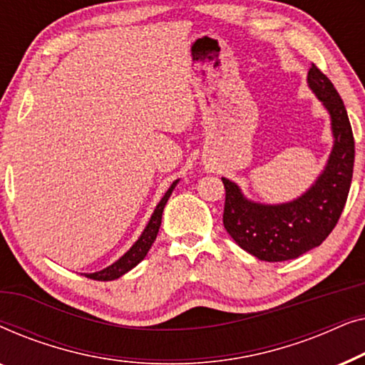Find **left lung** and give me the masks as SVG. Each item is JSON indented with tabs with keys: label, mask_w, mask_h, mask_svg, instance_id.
Here are the masks:
<instances>
[{
	"label": "left lung",
	"mask_w": 365,
	"mask_h": 365,
	"mask_svg": "<svg viewBox=\"0 0 365 365\" xmlns=\"http://www.w3.org/2000/svg\"><path fill=\"white\" fill-rule=\"evenodd\" d=\"M307 86L327 111L332 133V149L311 186L291 201L269 204L252 201L237 182L222 178L224 227L239 247L259 261H289L321 246L336 227L351 189L356 151L346 106L331 79L314 64Z\"/></svg>",
	"instance_id": "1"
}]
</instances>
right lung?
I'll list each match as a JSON object with an SVG mask.
<instances>
[{
    "instance_id": "1",
    "label": "right lung",
    "mask_w": 365,
    "mask_h": 365,
    "mask_svg": "<svg viewBox=\"0 0 365 365\" xmlns=\"http://www.w3.org/2000/svg\"><path fill=\"white\" fill-rule=\"evenodd\" d=\"M178 182H179V179H176V181L169 186L168 191L164 192V196L161 197V201L158 202L156 209H154L151 217H149L146 227L143 229L141 236L138 237V241L134 242L133 246L118 259L116 262H113L111 266L104 267V269H101V271H96V272H86L84 276L89 279H94V281H114V279H119L126 272L131 271V269L136 267L138 264L141 262L144 257H146V254L149 252V249H151L153 242L156 241L159 227H161L164 206H166L168 199L171 197V194L174 191V187L178 186Z\"/></svg>"
}]
</instances>
